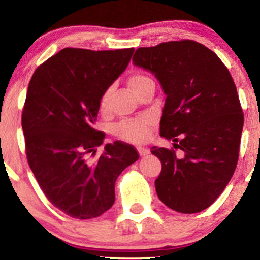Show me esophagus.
Wrapping results in <instances>:
<instances>
[{
  "instance_id": "1",
  "label": "esophagus",
  "mask_w": 260,
  "mask_h": 260,
  "mask_svg": "<svg viewBox=\"0 0 260 260\" xmlns=\"http://www.w3.org/2000/svg\"><path fill=\"white\" fill-rule=\"evenodd\" d=\"M137 151H139V153H140V155H141V157H143V155H147V154H149V148H147V147H137Z\"/></svg>"
}]
</instances>
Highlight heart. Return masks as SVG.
Instances as JSON below:
<instances>
[{
    "instance_id": "1",
    "label": "heart",
    "mask_w": 260,
    "mask_h": 260,
    "mask_svg": "<svg viewBox=\"0 0 260 260\" xmlns=\"http://www.w3.org/2000/svg\"><path fill=\"white\" fill-rule=\"evenodd\" d=\"M151 81L148 76L141 74V73H133L127 78L129 86L134 92L141 88L143 85ZM112 88L108 87L103 91L100 99V109L101 112H106L108 108L109 97H111ZM152 125V119L149 117H140L131 120H124L115 127V135L124 141L133 143H142L146 142L149 137V127Z\"/></svg>"
}]
</instances>
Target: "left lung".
<instances>
[{
    "mask_svg": "<svg viewBox=\"0 0 260 260\" xmlns=\"http://www.w3.org/2000/svg\"><path fill=\"white\" fill-rule=\"evenodd\" d=\"M133 63L149 70L167 94L160 136L173 148L152 147L161 161L159 200L179 213L202 212L220 196L239 160L243 113L229 69L192 40L137 48Z\"/></svg>",
    "mask_w": 260,
    "mask_h": 260,
    "instance_id": "1",
    "label": "left lung"
}]
</instances>
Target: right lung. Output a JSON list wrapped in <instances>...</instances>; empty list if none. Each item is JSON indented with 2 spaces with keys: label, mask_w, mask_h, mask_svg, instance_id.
I'll use <instances>...</instances> for the list:
<instances>
[{
  "label": "right lung",
  "mask_w": 260,
  "mask_h": 260,
  "mask_svg": "<svg viewBox=\"0 0 260 260\" xmlns=\"http://www.w3.org/2000/svg\"><path fill=\"white\" fill-rule=\"evenodd\" d=\"M134 48L67 47L36 68L21 114L27 163L47 200L75 219L97 218L115 201V180L139 159L131 145L94 129L101 94L126 69Z\"/></svg>",
  "instance_id": "obj_1"
}]
</instances>
